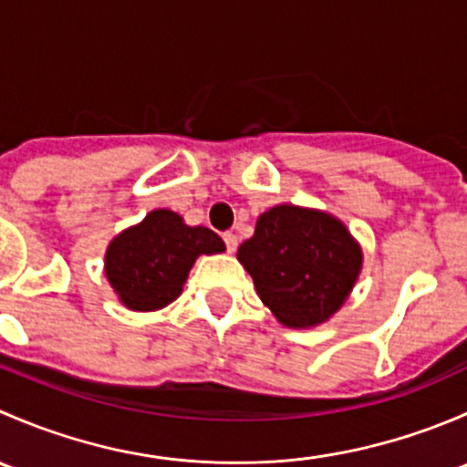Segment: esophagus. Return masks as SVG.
<instances>
[{
	"instance_id": "34e87169",
	"label": "esophagus",
	"mask_w": 467,
	"mask_h": 467,
	"mask_svg": "<svg viewBox=\"0 0 467 467\" xmlns=\"http://www.w3.org/2000/svg\"><path fill=\"white\" fill-rule=\"evenodd\" d=\"M223 242H225V248H228V253L237 251V244H239L237 234H234V233H225L223 234Z\"/></svg>"
}]
</instances>
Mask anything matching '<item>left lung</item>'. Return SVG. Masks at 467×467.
<instances>
[{
	"label": "left lung",
	"instance_id": "obj_1",
	"mask_svg": "<svg viewBox=\"0 0 467 467\" xmlns=\"http://www.w3.org/2000/svg\"><path fill=\"white\" fill-rule=\"evenodd\" d=\"M237 260L277 321L307 329L343 307L364 253L334 214L285 203L257 216L255 234L239 246Z\"/></svg>",
	"mask_w": 467,
	"mask_h": 467
}]
</instances>
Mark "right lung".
Segmentation results:
<instances>
[{
  "instance_id": "1",
  "label": "right lung",
  "mask_w": 467,
  "mask_h": 467,
  "mask_svg": "<svg viewBox=\"0 0 467 467\" xmlns=\"http://www.w3.org/2000/svg\"><path fill=\"white\" fill-rule=\"evenodd\" d=\"M223 251V239L210 228L187 225L178 212L160 207L108 244L103 273L126 309L155 312L182 294L201 255Z\"/></svg>"
}]
</instances>
